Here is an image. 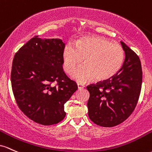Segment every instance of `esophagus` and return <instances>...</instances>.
Wrapping results in <instances>:
<instances>
[{
  "instance_id": "esophagus-1",
  "label": "esophagus",
  "mask_w": 152,
  "mask_h": 152,
  "mask_svg": "<svg viewBox=\"0 0 152 152\" xmlns=\"http://www.w3.org/2000/svg\"><path fill=\"white\" fill-rule=\"evenodd\" d=\"M77 87L78 89H83V88H85V85L82 84V83H77Z\"/></svg>"
}]
</instances>
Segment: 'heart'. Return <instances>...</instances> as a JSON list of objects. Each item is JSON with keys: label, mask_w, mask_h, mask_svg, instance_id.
<instances>
[{"label": "heart", "mask_w": 152, "mask_h": 152, "mask_svg": "<svg viewBox=\"0 0 152 152\" xmlns=\"http://www.w3.org/2000/svg\"><path fill=\"white\" fill-rule=\"evenodd\" d=\"M125 54L121 46L112 43L100 37H88L82 39L73 46L67 45L63 51V67L67 74H72L77 67L83 62L73 74L78 82L104 81L113 77L121 69Z\"/></svg>", "instance_id": "obj_1"}]
</instances>
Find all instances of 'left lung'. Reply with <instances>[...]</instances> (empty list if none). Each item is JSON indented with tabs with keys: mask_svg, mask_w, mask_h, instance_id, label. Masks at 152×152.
<instances>
[{
	"mask_svg": "<svg viewBox=\"0 0 152 152\" xmlns=\"http://www.w3.org/2000/svg\"><path fill=\"white\" fill-rule=\"evenodd\" d=\"M121 69L113 77L87 87L90 93L88 116L103 127H113L130 116L139 100L142 84V69L139 57L124 42Z\"/></svg>",
	"mask_w": 152,
	"mask_h": 152,
	"instance_id": "left-lung-1",
	"label": "left lung"
}]
</instances>
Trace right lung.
<instances>
[{
  "instance_id": "right-lung-1",
  "label": "right lung",
  "mask_w": 152,
  "mask_h": 152,
  "mask_svg": "<svg viewBox=\"0 0 152 152\" xmlns=\"http://www.w3.org/2000/svg\"><path fill=\"white\" fill-rule=\"evenodd\" d=\"M64 43L59 39H31L15 54L11 86L20 110L37 124L50 126L64 119V105L77 85L63 70ZM57 82V85L52 83Z\"/></svg>"
}]
</instances>
